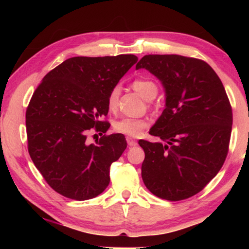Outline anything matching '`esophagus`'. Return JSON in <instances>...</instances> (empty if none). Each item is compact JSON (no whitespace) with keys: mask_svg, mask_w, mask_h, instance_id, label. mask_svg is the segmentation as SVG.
Segmentation results:
<instances>
[{"mask_svg":"<svg viewBox=\"0 0 249 249\" xmlns=\"http://www.w3.org/2000/svg\"><path fill=\"white\" fill-rule=\"evenodd\" d=\"M126 141H127V144H128V146H130V147L137 145V142L135 141V140H133V138H130V137L126 138Z\"/></svg>","mask_w":249,"mask_h":249,"instance_id":"obj_1","label":"esophagus"}]
</instances>
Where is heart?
Segmentation results:
<instances>
[{
	"instance_id": "1",
	"label": "heart",
	"mask_w": 249,
	"mask_h": 249,
	"mask_svg": "<svg viewBox=\"0 0 249 249\" xmlns=\"http://www.w3.org/2000/svg\"><path fill=\"white\" fill-rule=\"evenodd\" d=\"M132 87L135 91H137L142 98L146 100H150L151 96L156 95L157 93V86L154 81L149 79H135ZM120 96V87L115 86L113 87L111 91L108 92L107 104L109 111H114L117 107V102H119ZM147 126H148V122L144 119H135V117H122V119L117 120L113 124V128L115 132L127 135V136L136 137L141 135L142 130H144Z\"/></svg>"
}]
</instances>
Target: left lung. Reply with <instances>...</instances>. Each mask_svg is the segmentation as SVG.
I'll return each mask as SVG.
<instances>
[{"label": "left lung", "mask_w": 249, "mask_h": 249, "mask_svg": "<svg viewBox=\"0 0 249 249\" xmlns=\"http://www.w3.org/2000/svg\"><path fill=\"white\" fill-rule=\"evenodd\" d=\"M145 68L161 81L166 108L149 134L162 142L140 141L145 151L142 178L160 199L180 201L204 189L224 163L233 113L221 79L201 59L146 54Z\"/></svg>", "instance_id": "obj_1"}]
</instances>
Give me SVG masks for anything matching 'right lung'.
<instances>
[{
  "label": "right lung",
  "instance_id": "right-lung-1",
  "mask_svg": "<svg viewBox=\"0 0 249 249\" xmlns=\"http://www.w3.org/2000/svg\"><path fill=\"white\" fill-rule=\"evenodd\" d=\"M134 54L72 57L45 75L26 109L28 153L59 195L84 201L109 183V167L126 149L124 135H103L88 144L91 130L105 133L108 92L137 62Z\"/></svg>",
  "mask_w": 249,
  "mask_h": 249
}]
</instances>
